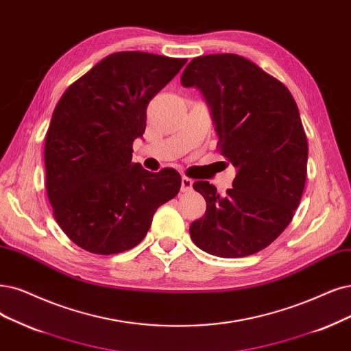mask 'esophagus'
<instances>
[{"label": "esophagus", "instance_id": "34e87169", "mask_svg": "<svg viewBox=\"0 0 351 351\" xmlns=\"http://www.w3.org/2000/svg\"><path fill=\"white\" fill-rule=\"evenodd\" d=\"M192 185H193L192 179L184 176L182 178V182H180V191H182V192H191L192 191Z\"/></svg>", "mask_w": 351, "mask_h": 351}]
</instances>
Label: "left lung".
Here are the masks:
<instances>
[{
    "label": "left lung",
    "mask_w": 351,
    "mask_h": 351,
    "mask_svg": "<svg viewBox=\"0 0 351 351\" xmlns=\"http://www.w3.org/2000/svg\"><path fill=\"white\" fill-rule=\"evenodd\" d=\"M180 84L202 94L221 154L236 178L221 197L193 184L206 202L189 227L192 241L218 257L250 256L275 241L300 205L308 162L306 136L289 89L239 55L192 59Z\"/></svg>",
    "instance_id": "1"
}]
</instances>
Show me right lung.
Instances as JSON below:
<instances>
[{"instance_id":"add662e5","label":"right lung","mask_w":351,"mask_h":351,"mask_svg":"<svg viewBox=\"0 0 351 351\" xmlns=\"http://www.w3.org/2000/svg\"><path fill=\"white\" fill-rule=\"evenodd\" d=\"M186 59L119 51L73 82L51 115L45 141L46 189L59 227L95 254L136 247L156 210L178 195L180 175L132 162L150 99Z\"/></svg>"}]
</instances>
